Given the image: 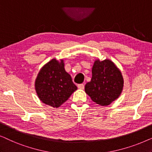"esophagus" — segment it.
Segmentation results:
<instances>
[{
	"label": "esophagus",
	"mask_w": 152,
	"mask_h": 152,
	"mask_svg": "<svg viewBox=\"0 0 152 152\" xmlns=\"http://www.w3.org/2000/svg\"><path fill=\"white\" fill-rule=\"evenodd\" d=\"M77 87H78V88H80V89H84V84H78Z\"/></svg>",
	"instance_id": "1"
}]
</instances>
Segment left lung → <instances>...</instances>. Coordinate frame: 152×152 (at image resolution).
Returning <instances> with one entry per match:
<instances>
[{"instance_id":"left-lung-1","label":"left lung","mask_w":152,"mask_h":152,"mask_svg":"<svg viewBox=\"0 0 152 152\" xmlns=\"http://www.w3.org/2000/svg\"><path fill=\"white\" fill-rule=\"evenodd\" d=\"M123 86V76L117 66L109 59H97L93 64L91 82L84 89L94 102L108 106L120 97Z\"/></svg>"}]
</instances>
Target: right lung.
Wrapping results in <instances>:
<instances>
[{
	"instance_id": "1",
	"label": "right lung",
	"mask_w": 152,
	"mask_h": 152,
	"mask_svg": "<svg viewBox=\"0 0 152 152\" xmlns=\"http://www.w3.org/2000/svg\"><path fill=\"white\" fill-rule=\"evenodd\" d=\"M37 96L45 104L58 108L77 89L64 68V59H53L41 68L34 82Z\"/></svg>"
}]
</instances>
